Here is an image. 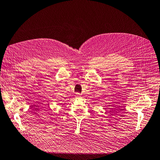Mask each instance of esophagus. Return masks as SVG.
Segmentation results:
<instances>
[{
	"instance_id": "1",
	"label": "esophagus",
	"mask_w": 160,
	"mask_h": 160,
	"mask_svg": "<svg viewBox=\"0 0 160 160\" xmlns=\"http://www.w3.org/2000/svg\"><path fill=\"white\" fill-rule=\"evenodd\" d=\"M76 97H81V94L79 93H76Z\"/></svg>"
}]
</instances>
